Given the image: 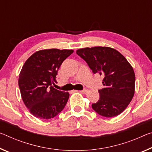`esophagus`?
I'll return each mask as SVG.
<instances>
[{"mask_svg": "<svg viewBox=\"0 0 152 152\" xmlns=\"http://www.w3.org/2000/svg\"><path fill=\"white\" fill-rule=\"evenodd\" d=\"M80 92L83 93H86L88 92V90L87 89H84V90H83V91H80Z\"/></svg>", "mask_w": 152, "mask_h": 152, "instance_id": "34e87169", "label": "esophagus"}]
</instances>
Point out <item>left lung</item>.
Listing matches in <instances>:
<instances>
[{
	"label": "left lung",
	"instance_id": "1",
	"mask_svg": "<svg viewBox=\"0 0 152 152\" xmlns=\"http://www.w3.org/2000/svg\"><path fill=\"white\" fill-rule=\"evenodd\" d=\"M76 53L88 64L94 74L103 76L104 88L99 90V99L92 108L101 115L114 117L123 112L134 94L135 74L127 59L108 47L83 48Z\"/></svg>",
	"mask_w": 152,
	"mask_h": 152
}]
</instances>
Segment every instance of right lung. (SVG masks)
Segmentation results:
<instances>
[{"instance_id":"obj_1","label":"right lung","mask_w":152,"mask_h":152,"mask_svg":"<svg viewBox=\"0 0 152 152\" xmlns=\"http://www.w3.org/2000/svg\"><path fill=\"white\" fill-rule=\"evenodd\" d=\"M72 49H50L35 52L26 60L19 76L24 104L31 114L42 120L54 118L66 105L69 94L53 87L57 71Z\"/></svg>"}]
</instances>
